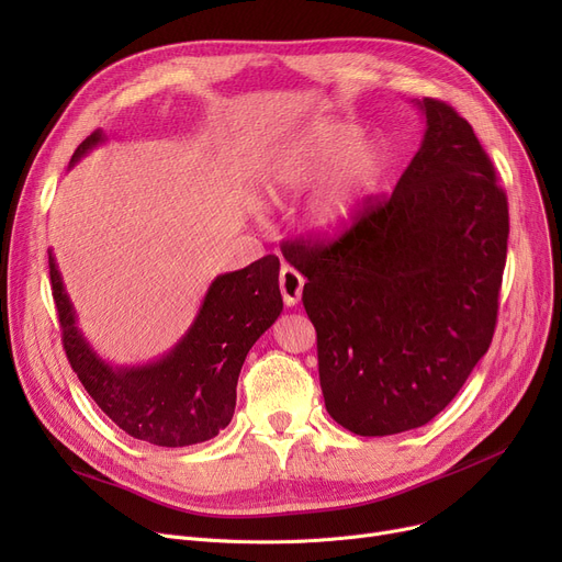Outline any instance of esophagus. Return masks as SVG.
<instances>
[{
    "mask_svg": "<svg viewBox=\"0 0 562 562\" xmlns=\"http://www.w3.org/2000/svg\"><path fill=\"white\" fill-rule=\"evenodd\" d=\"M303 286H305V278L296 269H291V266H282V269H280V291H282L284 305H289V307L299 305V301L303 296Z\"/></svg>",
    "mask_w": 562,
    "mask_h": 562,
    "instance_id": "1",
    "label": "esophagus"
}]
</instances>
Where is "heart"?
<instances>
[{
  "label": "heart",
  "mask_w": 562,
  "mask_h": 562,
  "mask_svg": "<svg viewBox=\"0 0 562 562\" xmlns=\"http://www.w3.org/2000/svg\"><path fill=\"white\" fill-rule=\"evenodd\" d=\"M360 134L352 123L323 121L291 138L261 170L263 195L282 202L326 176L307 206V223L323 236H337L356 221L390 166L385 143Z\"/></svg>",
  "instance_id": "b5f03b06"
}]
</instances>
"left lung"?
<instances>
[{
    "mask_svg": "<svg viewBox=\"0 0 562 562\" xmlns=\"http://www.w3.org/2000/svg\"><path fill=\"white\" fill-rule=\"evenodd\" d=\"M426 134L396 189L333 241L282 244L307 282L330 417L362 437L419 428L485 356L508 252V198L464 117L424 98Z\"/></svg>",
    "mask_w": 562,
    "mask_h": 562,
    "instance_id": "obj_1",
    "label": "left lung"
}]
</instances>
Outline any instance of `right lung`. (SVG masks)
<instances>
[{"label": "right lung", "instance_id": "obj_1", "mask_svg": "<svg viewBox=\"0 0 562 562\" xmlns=\"http://www.w3.org/2000/svg\"><path fill=\"white\" fill-rule=\"evenodd\" d=\"M102 140L104 134L93 132L77 147L70 164ZM278 276L276 255L218 276L180 344L153 364L127 369L106 364L88 346L49 252L52 296L72 371L117 428L157 447L198 445L232 422L236 380L248 350L282 312Z\"/></svg>", "mask_w": 562, "mask_h": 562}]
</instances>
